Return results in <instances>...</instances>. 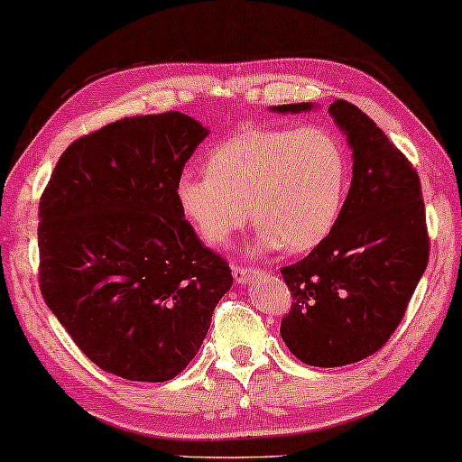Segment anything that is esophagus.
Returning a JSON list of instances; mask_svg holds the SVG:
<instances>
[{
    "label": "esophagus",
    "mask_w": 462,
    "mask_h": 462,
    "mask_svg": "<svg viewBox=\"0 0 462 462\" xmlns=\"http://www.w3.org/2000/svg\"><path fill=\"white\" fill-rule=\"evenodd\" d=\"M254 275H258V271H252L248 267H233V280H236V283H245Z\"/></svg>",
    "instance_id": "esophagus-1"
}]
</instances>
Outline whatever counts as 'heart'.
I'll use <instances>...</instances> for the list:
<instances>
[{"instance_id": "obj_1", "label": "heart", "mask_w": 462, "mask_h": 462, "mask_svg": "<svg viewBox=\"0 0 462 462\" xmlns=\"http://www.w3.org/2000/svg\"><path fill=\"white\" fill-rule=\"evenodd\" d=\"M206 172H182L176 180V204L201 242L225 248L252 220L256 252L282 245L300 254L337 226L351 168L345 143L330 128L302 125L237 132L210 151Z\"/></svg>"}]
</instances>
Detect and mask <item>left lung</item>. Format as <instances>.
Here are the masks:
<instances>
[{"label": "left lung", "mask_w": 462, "mask_h": 462, "mask_svg": "<svg viewBox=\"0 0 462 462\" xmlns=\"http://www.w3.org/2000/svg\"><path fill=\"white\" fill-rule=\"evenodd\" d=\"M328 113L353 151L349 193L330 236L282 269L294 299L282 338L292 356L318 368L356 364L381 349L429 263L425 201L412 163L356 105L334 100Z\"/></svg>", "instance_id": "left-lung-1"}]
</instances>
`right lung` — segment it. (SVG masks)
Instances as JSON below:
<instances>
[{
  "label": "right lung",
  "mask_w": 462,
  "mask_h": 462,
  "mask_svg": "<svg viewBox=\"0 0 462 462\" xmlns=\"http://www.w3.org/2000/svg\"><path fill=\"white\" fill-rule=\"evenodd\" d=\"M208 136L179 111L117 119L60 155L40 199V288L100 370L141 383L180 374L233 286L176 204Z\"/></svg>",
  "instance_id": "right-lung-1"
}]
</instances>
